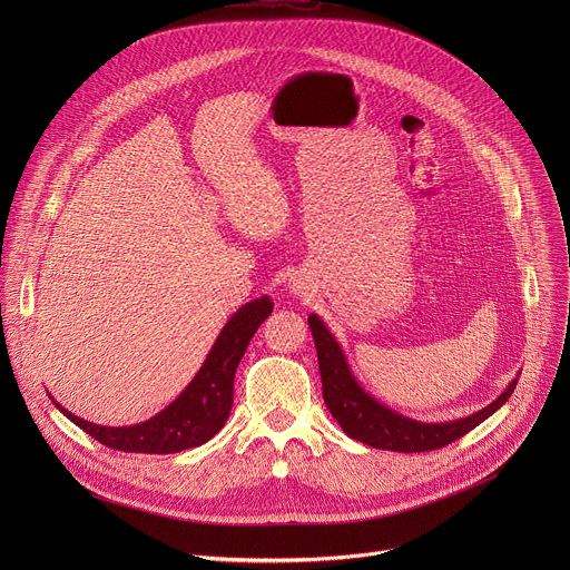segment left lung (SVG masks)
Returning <instances> with one entry per match:
<instances>
[{
	"instance_id": "8db88e82",
	"label": "left lung",
	"mask_w": 570,
	"mask_h": 570,
	"mask_svg": "<svg viewBox=\"0 0 570 570\" xmlns=\"http://www.w3.org/2000/svg\"><path fill=\"white\" fill-rule=\"evenodd\" d=\"M308 327L317 350L324 403H327L330 413L352 440H358L374 449L420 453L442 449L460 440L501 409L514 392L521 374L519 372L517 379H512L508 387L490 405H484V409H480L473 415L449 422H420L401 415L399 411H392L390 405L374 399L361 385V381L352 372V365L341 343L317 313L308 315Z\"/></svg>"
}]
</instances>
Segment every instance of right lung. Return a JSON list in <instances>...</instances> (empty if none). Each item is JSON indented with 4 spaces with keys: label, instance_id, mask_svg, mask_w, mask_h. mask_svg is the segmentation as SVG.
Returning <instances> with one entry per match:
<instances>
[{
    "label": "right lung",
    "instance_id": "right-lung-1",
    "mask_svg": "<svg viewBox=\"0 0 570 570\" xmlns=\"http://www.w3.org/2000/svg\"><path fill=\"white\" fill-rule=\"evenodd\" d=\"M273 313V299L262 295L236 308L223 324L207 358L189 385L146 422L132 426H101L71 411L49 394L56 409L101 444L128 453H178L209 442L227 422L234 394V372L262 322Z\"/></svg>",
    "mask_w": 570,
    "mask_h": 570
}]
</instances>
